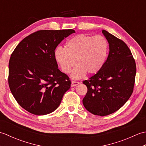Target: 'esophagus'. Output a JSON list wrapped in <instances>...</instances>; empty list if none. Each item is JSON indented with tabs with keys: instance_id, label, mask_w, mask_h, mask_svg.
Returning <instances> with one entry per match:
<instances>
[{
	"instance_id": "obj_1",
	"label": "esophagus",
	"mask_w": 146,
	"mask_h": 146,
	"mask_svg": "<svg viewBox=\"0 0 146 146\" xmlns=\"http://www.w3.org/2000/svg\"><path fill=\"white\" fill-rule=\"evenodd\" d=\"M78 84H80V82H74V81H72V82H71V87H73V86H76V85H78Z\"/></svg>"
}]
</instances>
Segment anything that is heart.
Returning <instances> with one entry per match:
<instances>
[{
  "label": "heart",
  "mask_w": 146,
  "mask_h": 146,
  "mask_svg": "<svg viewBox=\"0 0 146 146\" xmlns=\"http://www.w3.org/2000/svg\"><path fill=\"white\" fill-rule=\"evenodd\" d=\"M108 45L106 39L101 36L79 35L73 37L66 43V48L58 47L54 50V58L61 71L72 73L73 78H80L87 73H98L106 60Z\"/></svg>",
  "instance_id": "obj_1"
}]
</instances>
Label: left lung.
<instances>
[{
    "label": "left lung",
    "mask_w": 146,
    "mask_h": 146,
    "mask_svg": "<svg viewBox=\"0 0 146 146\" xmlns=\"http://www.w3.org/2000/svg\"><path fill=\"white\" fill-rule=\"evenodd\" d=\"M109 53L101 70L83 81L88 91L83 104L90 112L105 116L116 111L129 100L134 90L136 64L122 40L103 30Z\"/></svg>",
    "instance_id": "1"
}]
</instances>
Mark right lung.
<instances>
[{
	"label": "right lung",
	"instance_id": "obj_1",
	"mask_svg": "<svg viewBox=\"0 0 146 146\" xmlns=\"http://www.w3.org/2000/svg\"><path fill=\"white\" fill-rule=\"evenodd\" d=\"M73 29L41 30L26 37L9 63V88L15 100L29 112L43 115L60 105L71 81L58 69L54 50Z\"/></svg>",
	"mask_w": 146,
	"mask_h": 146
}]
</instances>
